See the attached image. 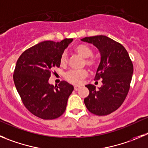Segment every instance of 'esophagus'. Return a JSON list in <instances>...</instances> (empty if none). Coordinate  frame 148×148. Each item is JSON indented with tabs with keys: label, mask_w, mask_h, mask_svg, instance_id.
Returning <instances> with one entry per match:
<instances>
[{
	"label": "esophagus",
	"mask_w": 148,
	"mask_h": 148,
	"mask_svg": "<svg viewBox=\"0 0 148 148\" xmlns=\"http://www.w3.org/2000/svg\"><path fill=\"white\" fill-rule=\"evenodd\" d=\"M74 90H75L76 91H77V90H79L80 89V88L81 87L80 86H79V85H74Z\"/></svg>",
	"instance_id": "esophagus-1"
}]
</instances>
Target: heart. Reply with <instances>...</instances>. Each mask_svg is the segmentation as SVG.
Here are the masks:
<instances>
[{
	"instance_id": "heart-1",
	"label": "heart",
	"mask_w": 148,
	"mask_h": 148,
	"mask_svg": "<svg viewBox=\"0 0 148 148\" xmlns=\"http://www.w3.org/2000/svg\"><path fill=\"white\" fill-rule=\"evenodd\" d=\"M76 52L80 55L82 57L86 58L85 63L89 66H93L95 65V60L93 58H88L93 55V52L90 48L85 45H78L74 48ZM67 61V55L66 52H63L60 56V62L62 65L66 64ZM88 74L86 70H70L66 74V79L69 82L73 84H79L82 82V79L85 78Z\"/></svg>"
}]
</instances>
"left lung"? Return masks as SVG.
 <instances>
[{
	"instance_id": "8db88e82",
	"label": "left lung",
	"mask_w": 148,
	"mask_h": 148,
	"mask_svg": "<svg viewBox=\"0 0 148 148\" xmlns=\"http://www.w3.org/2000/svg\"><path fill=\"white\" fill-rule=\"evenodd\" d=\"M81 41L94 45L101 60L95 79H102L101 87L85 86L89 95L84 99L87 109L96 115H107L123 103L130 88L134 67L128 52L122 45L106 36L85 37Z\"/></svg>"
}]
</instances>
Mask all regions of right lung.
<instances>
[{
  "label": "right lung",
  "instance_id": "obj_1",
  "mask_svg": "<svg viewBox=\"0 0 148 148\" xmlns=\"http://www.w3.org/2000/svg\"><path fill=\"white\" fill-rule=\"evenodd\" d=\"M73 38L45 41L25 51L16 61L14 82L25 107L38 118L52 120L63 114L73 85L62 81L50 85L51 71L60 65V56Z\"/></svg>",
  "mask_w": 148,
  "mask_h": 148
}]
</instances>
